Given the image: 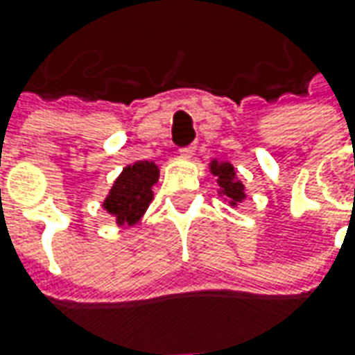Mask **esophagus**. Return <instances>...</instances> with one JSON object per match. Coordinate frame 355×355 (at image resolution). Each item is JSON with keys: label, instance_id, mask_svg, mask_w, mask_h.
I'll return each mask as SVG.
<instances>
[{"label": "esophagus", "instance_id": "1", "mask_svg": "<svg viewBox=\"0 0 355 355\" xmlns=\"http://www.w3.org/2000/svg\"><path fill=\"white\" fill-rule=\"evenodd\" d=\"M194 151H196V147H194V145H189V147H182V149H180V155H182V157H190V155H194Z\"/></svg>", "mask_w": 355, "mask_h": 355}]
</instances>
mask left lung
I'll list each match as a JSON object with an SVG mask.
<instances>
[{"label": "left lung", "instance_id": "8db88e82", "mask_svg": "<svg viewBox=\"0 0 355 355\" xmlns=\"http://www.w3.org/2000/svg\"><path fill=\"white\" fill-rule=\"evenodd\" d=\"M210 171H212L214 177H218L220 194H224L232 206H236L238 202H241L245 198L243 184H241V180H238L236 171H234V166L230 165V163H218V161H212Z\"/></svg>", "mask_w": 355, "mask_h": 355}]
</instances>
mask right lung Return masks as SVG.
I'll list each match as a JSON object with an SVG mask.
<instances>
[{
	"label": "right lung",
	"mask_w": 355,
	"mask_h": 355,
	"mask_svg": "<svg viewBox=\"0 0 355 355\" xmlns=\"http://www.w3.org/2000/svg\"><path fill=\"white\" fill-rule=\"evenodd\" d=\"M159 180V166L151 161L128 165L116 178L104 200V208L119 226H133L153 200V187Z\"/></svg>",
	"instance_id": "add662e5"
}]
</instances>
